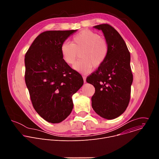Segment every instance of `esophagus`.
Instances as JSON below:
<instances>
[{"instance_id": "esophagus-1", "label": "esophagus", "mask_w": 159, "mask_h": 159, "mask_svg": "<svg viewBox=\"0 0 159 159\" xmlns=\"http://www.w3.org/2000/svg\"><path fill=\"white\" fill-rule=\"evenodd\" d=\"M83 79H84V82L85 83L86 82V77L83 76Z\"/></svg>"}]
</instances>
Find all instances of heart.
I'll use <instances>...</instances> for the list:
<instances>
[{"mask_svg": "<svg viewBox=\"0 0 159 159\" xmlns=\"http://www.w3.org/2000/svg\"><path fill=\"white\" fill-rule=\"evenodd\" d=\"M82 58L73 66L74 69L83 74H87L94 68L101 66L108 55L107 43L101 36L89 30H84L73 38L72 43L65 41L60 47L62 59L68 65H73L77 60L78 53Z\"/></svg>", "mask_w": 159, "mask_h": 159, "instance_id": "1", "label": "heart"}]
</instances>
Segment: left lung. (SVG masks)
Returning <instances> with one entry per match:
<instances>
[{"mask_svg": "<svg viewBox=\"0 0 159 159\" xmlns=\"http://www.w3.org/2000/svg\"><path fill=\"white\" fill-rule=\"evenodd\" d=\"M101 30L108 46L105 62L88 77L86 82L94 85L92 107L101 117L115 119L126 109L131 94L133 74L130 53L119 33L111 26L102 24L94 26Z\"/></svg>", "mask_w": 159, "mask_h": 159, "instance_id": "obj_1", "label": "left lung"}]
</instances>
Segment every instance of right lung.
<instances>
[{"label":"right lung","instance_id":"obj_1","mask_svg":"<svg viewBox=\"0 0 159 159\" xmlns=\"http://www.w3.org/2000/svg\"><path fill=\"white\" fill-rule=\"evenodd\" d=\"M77 31H48L38 35L25 55V82L38 114L59 123L71 113L72 97L84 80L62 59L63 43Z\"/></svg>","mask_w":159,"mask_h":159}]
</instances>
